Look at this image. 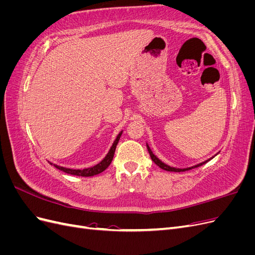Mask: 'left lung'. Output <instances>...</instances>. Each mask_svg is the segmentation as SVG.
I'll return each instance as SVG.
<instances>
[{
  "mask_svg": "<svg viewBox=\"0 0 255 255\" xmlns=\"http://www.w3.org/2000/svg\"><path fill=\"white\" fill-rule=\"evenodd\" d=\"M146 148H148V151H149V154H150V156H151V159L154 161V163H155L159 168H161V169H164V170H166V171H174V172H183V171H187V170H190V169H192V168H197V167H200V166H202L203 164H205V163H207L208 160H211L212 158H210V159H207V160H205V161H203V163H200V164H198V165H196V166H192V167H189V168H174V167H170L169 165H166L165 163H163V161H161L159 158H157L155 155H154L153 154V152L151 151V149H150V146L148 145V143H146Z\"/></svg>",
  "mask_w": 255,
  "mask_h": 255,
  "instance_id": "left-lung-1",
  "label": "left lung"
}]
</instances>
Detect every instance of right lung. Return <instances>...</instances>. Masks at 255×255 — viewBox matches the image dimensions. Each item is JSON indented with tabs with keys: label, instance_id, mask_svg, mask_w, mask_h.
Listing matches in <instances>:
<instances>
[{
	"label": "right lung",
	"instance_id": "add662e5",
	"mask_svg": "<svg viewBox=\"0 0 255 255\" xmlns=\"http://www.w3.org/2000/svg\"><path fill=\"white\" fill-rule=\"evenodd\" d=\"M122 135V130L118 134L117 138H116V140L114 141L112 148L110 149L109 153L106 154V156L100 161L99 164H97L96 166L94 167H90V168H85V169H70V168H65V167H60V166H57V165H54V167H56L57 169H59V170L64 171L66 173H69V174H72V175H78V176H94V175H97L99 173L103 172L105 169L109 167L112 163V160L114 158V154H115V151H116V146H117L118 142H119V139L120 137ZM51 165H53L52 163H50Z\"/></svg>",
	"mask_w": 255,
	"mask_h": 255
}]
</instances>
